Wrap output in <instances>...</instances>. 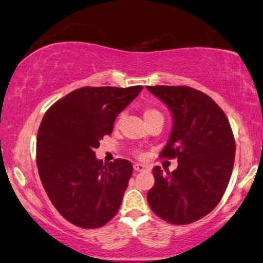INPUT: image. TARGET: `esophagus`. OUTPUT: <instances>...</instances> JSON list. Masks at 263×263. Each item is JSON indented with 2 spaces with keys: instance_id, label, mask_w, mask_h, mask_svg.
I'll return each instance as SVG.
<instances>
[{
  "instance_id": "34e87169",
  "label": "esophagus",
  "mask_w": 263,
  "mask_h": 263,
  "mask_svg": "<svg viewBox=\"0 0 263 263\" xmlns=\"http://www.w3.org/2000/svg\"><path fill=\"white\" fill-rule=\"evenodd\" d=\"M145 165L144 164H141V163H135L134 164V169L136 172H143V171H145Z\"/></svg>"
}]
</instances>
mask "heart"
<instances>
[{
	"label": "heart",
	"mask_w": 263,
	"mask_h": 263,
	"mask_svg": "<svg viewBox=\"0 0 263 263\" xmlns=\"http://www.w3.org/2000/svg\"><path fill=\"white\" fill-rule=\"evenodd\" d=\"M161 116H162V114H161L159 110H156V109H154V108H145L143 110V118L147 123L149 122V121L154 120L156 118H161ZM119 123H120V119L118 121V126H119Z\"/></svg>",
	"instance_id": "1"
}]
</instances>
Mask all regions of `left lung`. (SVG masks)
Returning <instances> with one entry per match:
<instances>
[{"instance_id": "left-lung-1", "label": "left lung", "mask_w": 263, "mask_h": 263, "mask_svg": "<svg viewBox=\"0 0 263 263\" xmlns=\"http://www.w3.org/2000/svg\"><path fill=\"white\" fill-rule=\"evenodd\" d=\"M147 89L167 104L173 129L160 157L177 159V168H153L155 184L147 194L152 211L173 224H188L211 213L227 189L235 140L223 110L204 92L185 86Z\"/></svg>"}]
</instances>
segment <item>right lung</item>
<instances>
[{"mask_svg": "<svg viewBox=\"0 0 263 263\" xmlns=\"http://www.w3.org/2000/svg\"><path fill=\"white\" fill-rule=\"evenodd\" d=\"M142 88H79L43 116L36 140L40 179L56 211L78 227H102L119 212L133 165L123 159L104 164L94 151Z\"/></svg>", "mask_w": 263, "mask_h": 263, "instance_id": "right-lung-1", "label": "right lung"}]
</instances>
